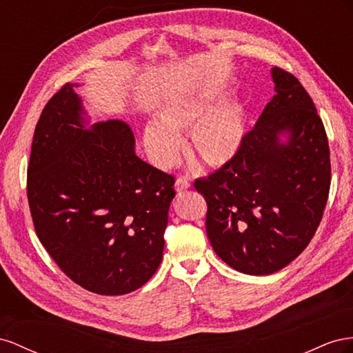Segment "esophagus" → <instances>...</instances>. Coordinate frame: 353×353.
<instances>
[{"instance_id":"1","label":"esophagus","mask_w":353,"mask_h":353,"mask_svg":"<svg viewBox=\"0 0 353 353\" xmlns=\"http://www.w3.org/2000/svg\"><path fill=\"white\" fill-rule=\"evenodd\" d=\"M174 188H176L177 192H183V190H188V189L190 188V183H189V180H188V179H185V177H179V179L176 180V185H174Z\"/></svg>"}]
</instances>
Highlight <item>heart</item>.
Wrapping results in <instances>:
<instances>
[{
  "mask_svg": "<svg viewBox=\"0 0 353 353\" xmlns=\"http://www.w3.org/2000/svg\"><path fill=\"white\" fill-rule=\"evenodd\" d=\"M225 94L171 99L155 112V123L143 128V145L159 167L174 163L179 136L188 133V150L201 164L221 168L234 163L247 137L248 109L244 100L225 102ZM219 109L217 110L216 108Z\"/></svg>",
  "mask_w": 353,
  "mask_h": 353,
  "instance_id": "1",
  "label": "heart"
}]
</instances>
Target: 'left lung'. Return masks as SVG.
Instances as JSON below:
<instances>
[{
  "label": "left lung",
  "mask_w": 353,
  "mask_h": 353,
  "mask_svg": "<svg viewBox=\"0 0 353 353\" xmlns=\"http://www.w3.org/2000/svg\"><path fill=\"white\" fill-rule=\"evenodd\" d=\"M275 96L234 163L195 189L204 195L207 236L216 254L247 275L290 265L314 238L331 182L324 124L299 79L270 69Z\"/></svg>",
  "instance_id": "left-lung-1"
}]
</instances>
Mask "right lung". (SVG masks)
Listing matches in <instances>:
<instances>
[{
  "label": "right lung",
  "instance_id": "add662e5",
  "mask_svg": "<svg viewBox=\"0 0 353 353\" xmlns=\"http://www.w3.org/2000/svg\"><path fill=\"white\" fill-rule=\"evenodd\" d=\"M77 87L66 84L38 119L29 208L41 244L75 284L127 294L163 260L174 177L136 155L123 121L92 124Z\"/></svg>",
  "mask_w": 353,
  "mask_h": 353
}]
</instances>
